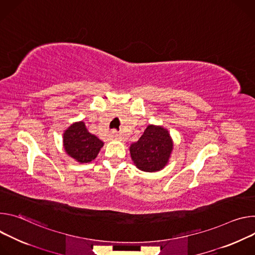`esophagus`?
I'll list each match as a JSON object with an SVG mask.
<instances>
[{
	"label": "esophagus",
	"mask_w": 255,
	"mask_h": 255,
	"mask_svg": "<svg viewBox=\"0 0 255 255\" xmlns=\"http://www.w3.org/2000/svg\"><path fill=\"white\" fill-rule=\"evenodd\" d=\"M110 136H111L112 138H119V133H118L117 130H112Z\"/></svg>",
	"instance_id": "34e87169"
}]
</instances>
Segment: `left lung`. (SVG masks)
Here are the masks:
<instances>
[{"mask_svg":"<svg viewBox=\"0 0 255 255\" xmlns=\"http://www.w3.org/2000/svg\"><path fill=\"white\" fill-rule=\"evenodd\" d=\"M173 144L168 130L155 126H148L142 136L129 148L135 166L146 172L159 171L167 164Z\"/></svg>","mask_w":255,"mask_h":255,"instance_id":"1","label":"left lung"}]
</instances>
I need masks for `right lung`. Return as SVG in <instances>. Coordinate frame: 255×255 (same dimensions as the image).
Masks as SVG:
<instances>
[{"label":"right lung","instance_id":"add662e5","mask_svg":"<svg viewBox=\"0 0 255 255\" xmlns=\"http://www.w3.org/2000/svg\"><path fill=\"white\" fill-rule=\"evenodd\" d=\"M102 146V140L90 133L83 122L74 124L64 133L66 152L80 163L94 160Z\"/></svg>","mask_w":255,"mask_h":255}]
</instances>
